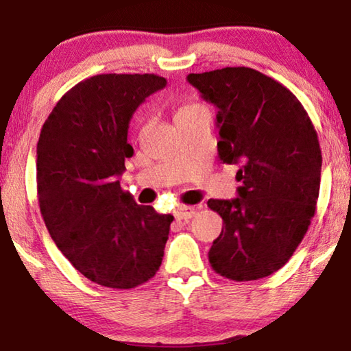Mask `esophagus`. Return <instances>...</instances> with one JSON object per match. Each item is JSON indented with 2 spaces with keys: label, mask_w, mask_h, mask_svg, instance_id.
I'll return each mask as SVG.
<instances>
[{
  "label": "esophagus",
  "mask_w": 351,
  "mask_h": 351,
  "mask_svg": "<svg viewBox=\"0 0 351 351\" xmlns=\"http://www.w3.org/2000/svg\"><path fill=\"white\" fill-rule=\"evenodd\" d=\"M194 215H195V208H194V206L180 205V206H176V208H175V218H176V219L187 221V219H191Z\"/></svg>",
  "instance_id": "esophagus-1"
}]
</instances>
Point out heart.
I'll list each match as a JSON object with an SVG mask.
<instances>
[{"mask_svg":"<svg viewBox=\"0 0 351 351\" xmlns=\"http://www.w3.org/2000/svg\"><path fill=\"white\" fill-rule=\"evenodd\" d=\"M197 110H202L199 105H186L180 108V111L176 112V116H181V114H186V112H191V111H197Z\"/></svg>","mask_w":351,"mask_h":351,"instance_id":"1","label":"heart"}]
</instances>
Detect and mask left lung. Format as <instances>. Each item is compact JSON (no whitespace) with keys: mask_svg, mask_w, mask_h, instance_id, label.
Wrapping results in <instances>:
<instances>
[{"mask_svg":"<svg viewBox=\"0 0 351 351\" xmlns=\"http://www.w3.org/2000/svg\"><path fill=\"white\" fill-rule=\"evenodd\" d=\"M218 108V154L239 165V197L210 199L224 221L208 251L215 272L235 281L272 275L288 263L315 216L322 181L317 130L285 86L246 66L187 75Z\"/></svg>","mask_w":351,"mask_h":351,"instance_id":"1","label":"left lung"}]
</instances>
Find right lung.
<instances>
[{
  "instance_id": "1",
  "label": "right lung",
  "mask_w": 351,
  "mask_h": 351,
  "mask_svg": "<svg viewBox=\"0 0 351 351\" xmlns=\"http://www.w3.org/2000/svg\"><path fill=\"white\" fill-rule=\"evenodd\" d=\"M167 86L156 75H98L76 84L44 122L36 146L39 208L63 256L93 283L130 289L159 270L171 215L121 189L128 124Z\"/></svg>"
}]
</instances>
